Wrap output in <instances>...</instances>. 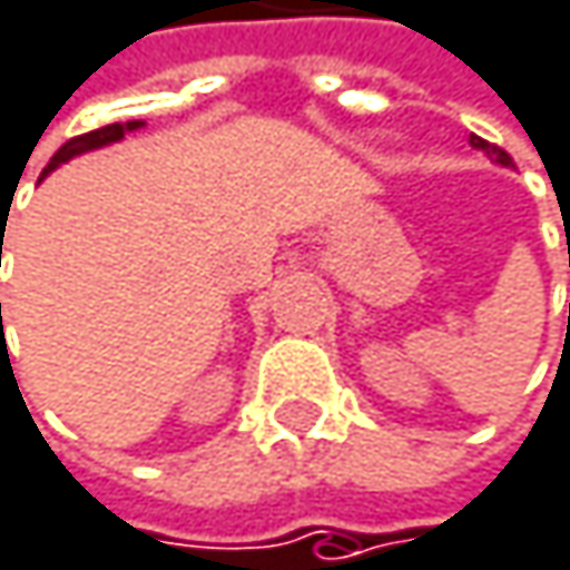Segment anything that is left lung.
<instances>
[{
    "mask_svg": "<svg viewBox=\"0 0 570 570\" xmlns=\"http://www.w3.org/2000/svg\"><path fill=\"white\" fill-rule=\"evenodd\" d=\"M470 144L476 147V150H483L493 164H501V167H514V160H511V154L508 150H501L497 144H490V140H483V137H476V134H470Z\"/></svg>",
    "mask_w": 570,
    "mask_h": 570,
    "instance_id": "1",
    "label": "left lung"
}]
</instances>
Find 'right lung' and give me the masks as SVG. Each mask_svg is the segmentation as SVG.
I'll use <instances>...</instances> for the list:
<instances>
[{"instance_id": "add662e5", "label": "right lung", "mask_w": 570, "mask_h": 570, "mask_svg": "<svg viewBox=\"0 0 570 570\" xmlns=\"http://www.w3.org/2000/svg\"><path fill=\"white\" fill-rule=\"evenodd\" d=\"M137 127H144V120H127V124H107V127H100V130H90V134H83V137H73V140H66L56 154H52V160H49V167L42 170V177L49 174V170H56L59 164H66L69 157H77V154H87V150H97V147H107V144H117L124 134H130V130H137ZM2 245V242H0ZM2 308V305H0Z\"/></svg>"}]
</instances>
